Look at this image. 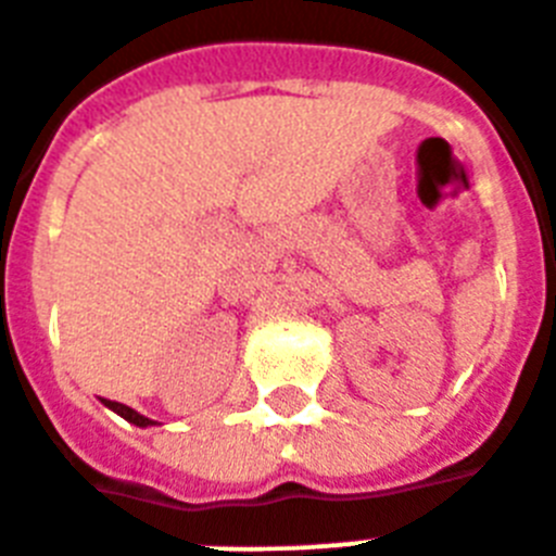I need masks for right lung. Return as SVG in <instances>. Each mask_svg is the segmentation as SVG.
<instances>
[{"label":"right lung","instance_id":"obj_1","mask_svg":"<svg viewBox=\"0 0 556 556\" xmlns=\"http://www.w3.org/2000/svg\"><path fill=\"white\" fill-rule=\"evenodd\" d=\"M101 402H104V405H108L110 410H116L118 417H125L127 422H134V426H139V429H148V426H156L154 419L142 417V414H139V410L127 408V405H122V402H113V400H101Z\"/></svg>","mask_w":556,"mask_h":556}]
</instances>
